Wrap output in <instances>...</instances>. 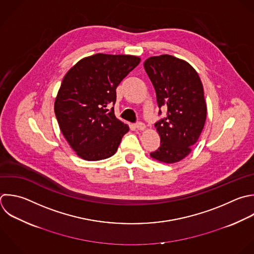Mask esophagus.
I'll return each instance as SVG.
<instances>
[{
    "label": "esophagus",
    "mask_w": 254,
    "mask_h": 254,
    "mask_svg": "<svg viewBox=\"0 0 254 254\" xmlns=\"http://www.w3.org/2000/svg\"><path fill=\"white\" fill-rule=\"evenodd\" d=\"M136 128H137V130H139V131H144V130L146 129V125H145L144 123H142V122H138V123L136 124Z\"/></svg>",
    "instance_id": "1"
}]
</instances>
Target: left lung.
Here are the masks:
<instances>
[{"mask_svg":"<svg viewBox=\"0 0 254 254\" xmlns=\"http://www.w3.org/2000/svg\"><path fill=\"white\" fill-rule=\"evenodd\" d=\"M144 67L159 107L168 110L167 116L155 124L161 145L150 156L158 162L174 164L191 152L203 129L206 104L202 83L189 63L170 55L151 57Z\"/></svg>","mask_w":254,"mask_h":254,"instance_id":"1","label":"left lung"}]
</instances>
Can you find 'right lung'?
I'll return each instance as SVG.
<instances>
[{"mask_svg":"<svg viewBox=\"0 0 254 254\" xmlns=\"http://www.w3.org/2000/svg\"><path fill=\"white\" fill-rule=\"evenodd\" d=\"M141 62L129 55L96 54L64 75L55 100L60 129L75 154L86 161L113 156L129 126L117 119L116 88Z\"/></svg>","mask_w":254,"mask_h":254,"instance_id":"add662e5","label":"right lung"}]
</instances>
